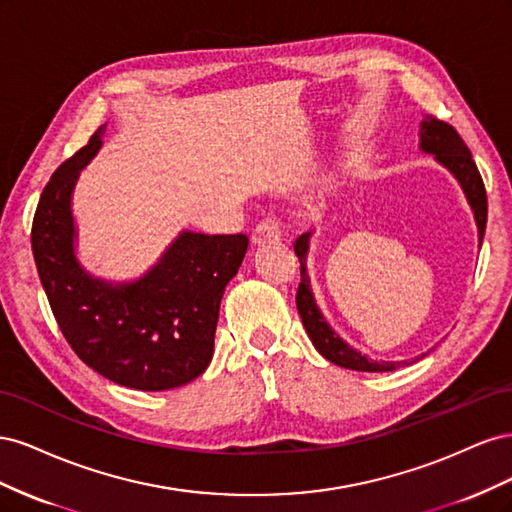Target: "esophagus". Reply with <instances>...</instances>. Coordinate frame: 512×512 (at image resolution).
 Masks as SVG:
<instances>
[{"label": "esophagus", "mask_w": 512, "mask_h": 512, "mask_svg": "<svg viewBox=\"0 0 512 512\" xmlns=\"http://www.w3.org/2000/svg\"><path fill=\"white\" fill-rule=\"evenodd\" d=\"M282 237V224L275 215H267L265 220L258 222V226L252 230V243L254 245H265V243H273L280 241Z\"/></svg>", "instance_id": "esophagus-1"}]
</instances>
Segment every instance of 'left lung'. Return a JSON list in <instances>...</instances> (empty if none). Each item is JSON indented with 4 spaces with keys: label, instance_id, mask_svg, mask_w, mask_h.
Returning a JSON list of instances; mask_svg holds the SVG:
<instances>
[{
    "label": "left lung",
    "instance_id": "obj_1",
    "mask_svg": "<svg viewBox=\"0 0 512 512\" xmlns=\"http://www.w3.org/2000/svg\"><path fill=\"white\" fill-rule=\"evenodd\" d=\"M421 147L427 153H433L438 162H442L451 173L459 179L463 192H466L470 205L474 209V218L478 226V239L483 241L485 226H487V192L483 177H480L476 162L472 160V153L468 145L463 143L459 132L438 117H425L421 126ZM307 239L309 235H303L294 243V254L301 260V284L297 290V309L303 320V327L312 339L316 350L324 356V359L346 367L354 371H393L401 363H389V361H371L365 354L356 352L346 342L339 339V335L329 327L327 320L322 318L320 309L314 301V294L309 290V280L305 273V254H307Z\"/></svg>",
    "mask_w": 512,
    "mask_h": 512
}]
</instances>
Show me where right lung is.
Segmentation results:
<instances>
[{"label": "right lung", "mask_w": 512, "mask_h": 512, "mask_svg": "<svg viewBox=\"0 0 512 512\" xmlns=\"http://www.w3.org/2000/svg\"><path fill=\"white\" fill-rule=\"evenodd\" d=\"M102 134L100 126L44 185L32 224L36 269L61 333L85 365L128 389H177L211 363L220 301L247 237L183 232L134 284L89 277L72 252L70 194Z\"/></svg>", "instance_id": "add662e5"}]
</instances>
